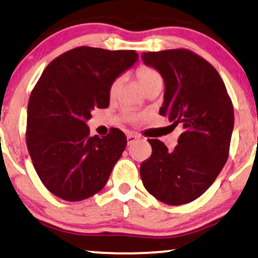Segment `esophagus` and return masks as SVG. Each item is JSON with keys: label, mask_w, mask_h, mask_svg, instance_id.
Wrapping results in <instances>:
<instances>
[{"label": "esophagus", "mask_w": 258, "mask_h": 258, "mask_svg": "<svg viewBox=\"0 0 258 258\" xmlns=\"http://www.w3.org/2000/svg\"><path fill=\"white\" fill-rule=\"evenodd\" d=\"M137 139H139V136L134 135V134H128V135H126V142H128V146L135 142Z\"/></svg>", "instance_id": "1"}]
</instances>
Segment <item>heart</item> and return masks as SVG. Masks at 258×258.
<instances>
[{"instance_id":"b5f03b06","label":"heart","mask_w":258,"mask_h":258,"mask_svg":"<svg viewBox=\"0 0 258 258\" xmlns=\"http://www.w3.org/2000/svg\"><path fill=\"white\" fill-rule=\"evenodd\" d=\"M136 76L146 90L149 89L150 87L155 86V84L163 83V79H162L161 74L158 73L156 69L150 68V67H146V66L140 67L136 72ZM122 82H123L122 77H117V79L112 81L110 87H109V96H110V98H115L117 96L119 93V89H121L122 87Z\"/></svg>"}]
</instances>
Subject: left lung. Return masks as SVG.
I'll use <instances>...</instances> for the list:
<instances>
[{
	"mask_svg": "<svg viewBox=\"0 0 258 258\" xmlns=\"http://www.w3.org/2000/svg\"><path fill=\"white\" fill-rule=\"evenodd\" d=\"M141 57L164 81L160 115L183 126L172 150L160 140H148L153 154L141 164V178L158 201L181 206L203 195L224 167L234 107L217 70L192 51L171 49Z\"/></svg>",
	"mask_w": 258,
	"mask_h": 258,
	"instance_id": "obj_1",
	"label": "left lung"
}]
</instances>
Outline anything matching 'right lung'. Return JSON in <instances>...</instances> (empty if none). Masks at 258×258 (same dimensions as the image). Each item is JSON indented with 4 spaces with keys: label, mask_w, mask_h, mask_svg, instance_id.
I'll list each match as a JSON object with an SVG mask.
<instances>
[{
    "label": "right lung",
    "mask_w": 258,
    "mask_h": 258,
    "mask_svg": "<svg viewBox=\"0 0 258 258\" xmlns=\"http://www.w3.org/2000/svg\"><path fill=\"white\" fill-rule=\"evenodd\" d=\"M139 61L135 50L79 47L44 69L28 103L27 147L51 194L76 202L100 191L126 146L121 130L89 135L94 108H108L112 81Z\"/></svg>",
    "instance_id": "right-lung-1"
}]
</instances>
